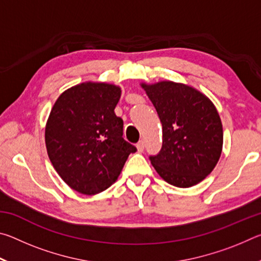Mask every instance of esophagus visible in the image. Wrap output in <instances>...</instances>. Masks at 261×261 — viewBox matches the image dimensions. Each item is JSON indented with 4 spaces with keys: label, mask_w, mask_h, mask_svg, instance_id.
Masks as SVG:
<instances>
[{
    "label": "esophagus",
    "mask_w": 261,
    "mask_h": 261,
    "mask_svg": "<svg viewBox=\"0 0 261 261\" xmlns=\"http://www.w3.org/2000/svg\"><path fill=\"white\" fill-rule=\"evenodd\" d=\"M144 148H145V144L143 140H139L138 144H137V149H138V152H144Z\"/></svg>",
    "instance_id": "34e87169"
}]
</instances>
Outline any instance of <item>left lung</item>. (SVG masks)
Here are the masks:
<instances>
[{"label": "left lung", "mask_w": 261, "mask_h": 261, "mask_svg": "<svg viewBox=\"0 0 261 261\" xmlns=\"http://www.w3.org/2000/svg\"><path fill=\"white\" fill-rule=\"evenodd\" d=\"M162 124V147L149 156L174 187L190 188L208 176L222 152L223 130L213 102L196 88L174 82L141 84Z\"/></svg>", "instance_id": "obj_1"}]
</instances>
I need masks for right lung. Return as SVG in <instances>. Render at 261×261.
<instances>
[{"label": "right lung", "instance_id": "right-lung-1", "mask_svg": "<svg viewBox=\"0 0 261 261\" xmlns=\"http://www.w3.org/2000/svg\"><path fill=\"white\" fill-rule=\"evenodd\" d=\"M121 88L82 83L64 91L48 117L47 153L57 174L77 192L92 196L116 182L137 148L123 138V120L114 109Z\"/></svg>", "mask_w": 261, "mask_h": 261}]
</instances>
